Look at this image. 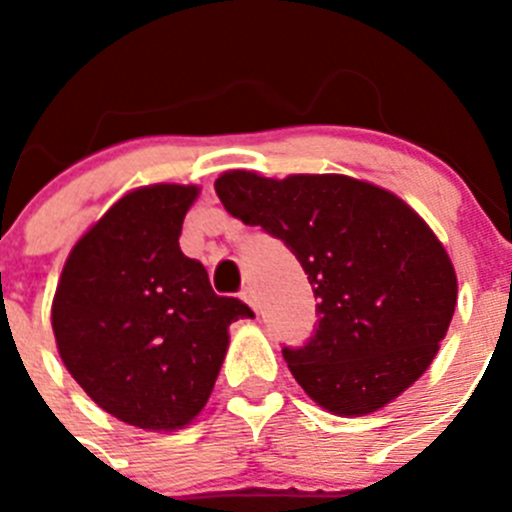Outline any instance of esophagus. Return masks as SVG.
<instances>
[{
  "label": "esophagus",
  "instance_id": "1",
  "mask_svg": "<svg viewBox=\"0 0 512 512\" xmlns=\"http://www.w3.org/2000/svg\"><path fill=\"white\" fill-rule=\"evenodd\" d=\"M242 299H245V302L250 304V307L255 309V312H257V309H260V299H257L255 289H252V287H245V289H242Z\"/></svg>",
  "mask_w": 512,
  "mask_h": 512
}]
</instances>
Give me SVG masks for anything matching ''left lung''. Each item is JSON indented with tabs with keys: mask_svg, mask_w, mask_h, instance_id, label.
<instances>
[{
	"mask_svg": "<svg viewBox=\"0 0 512 512\" xmlns=\"http://www.w3.org/2000/svg\"><path fill=\"white\" fill-rule=\"evenodd\" d=\"M215 193L232 218L292 250L317 324L285 361L337 416L394 401L428 369L456 309V272L431 227L394 193L347 175L262 178L230 170Z\"/></svg>",
	"mask_w": 512,
	"mask_h": 512,
	"instance_id": "left-lung-1",
	"label": "left lung"
}]
</instances>
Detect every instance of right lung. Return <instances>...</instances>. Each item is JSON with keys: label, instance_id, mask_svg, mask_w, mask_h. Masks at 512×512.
Listing matches in <instances>:
<instances>
[{"label": "right lung", "instance_id": "obj_1", "mask_svg": "<svg viewBox=\"0 0 512 512\" xmlns=\"http://www.w3.org/2000/svg\"><path fill=\"white\" fill-rule=\"evenodd\" d=\"M195 185L123 195L66 260L51 307L69 374L111 416L175 431L208 404L227 352V327L255 317L213 292L203 262L178 245Z\"/></svg>", "mask_w": 512, "mask_h": 512}]
</instances>
